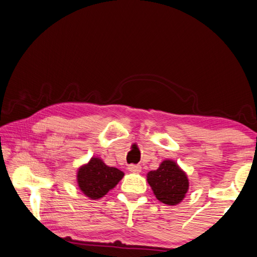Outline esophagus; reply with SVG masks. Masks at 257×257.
<instances>
[{
	"mask_svg": "<svg viewBox=\"0 0 257 257\" xmlns=\"http://www.w3.org/2000/svg\"><path fill=\"white\" fill-rule=\"evenodd\" d=\"M127 170L132 173H140L142 171V166L138 164H130L127 166Z\"/></svg>",
	"mask_w": 257,
	"mask_h": 257,
	"instance_id": "obj_1",
	"label": "esophagus"
}]
</instances>
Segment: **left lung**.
<instances>
[{"instance_id": "8db88e82", "label": "left lung", "mask_w": 257, "mask_h": 257, "mask_svg": "<svg viewBox=\"0 0 257 257\" xmlns=\"http://www.w3.org/2000/svg\"><path fill=\"white\" fill-rule=\"evenodd\" d=\"M147 182L156 198L168 205L182 202L189 188L186 173L172 160H164L158 170L150 171Z\"/></svg>"}]
</instances>
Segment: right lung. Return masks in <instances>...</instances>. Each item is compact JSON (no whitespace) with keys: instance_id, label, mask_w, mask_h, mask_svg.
Masks as SVG:
<instances>
[{"instance_id":"right-lung-1","label":"right lung","mask_w":257,"mask_h":257,"mask_svg":"<svg viewBox=\"0 0 257 257\" xmlns=\"http://www.w3.org/2000/svg\"><path fill=\"white\" fill-rule=\"evenodd\" d=\"M123 176L122 171L106 165L99 158H92L78 170L77 180L81 191L86 197L96 200L114 188Z\"/></svg>"}]
</instances>
